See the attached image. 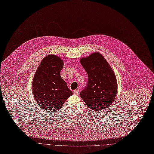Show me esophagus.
<instances>
[{
  "instance_id": "obj_1",
  "label": "esophagus",
  "mask_w": 154,
  "mask_h": 154,
  "mask_svg": "<svg viewBox=\"0 0 154 154\" xmlns=\"http://www.w3.org/2000/svg\"><path fill=\"white\" fill-rule=\"evenodd\" d=\"M73 93H74V95H78L79 94V89H76L73 91Z\"/></svg>"
}]
</instances>
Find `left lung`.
Masks as SVG:
<instances>
[{
	"mask_svg": "<svg viewBox=\"0 0 154 154\" xmlns=\"http://www.w3.org/2000/svg\"><path fill=\"white\" fill-rule=\"evenodd\" d=\"M88 75L87 84L80 96L88 108L101 111L110 106L117 91L116 75L107 60L99 53L80 60Z\"/></svg>",
	"mask_w": 154,
	"mask_h": 154,
	"instance_id": "left-lung-1",
	"label": "left lung"
}]
</instances>
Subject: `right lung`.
<instances>
[{"label":"right lung","mask_w":154,"mask_h":154,"mask_svg":"<svg viewBox=\"0 0 154 154\" xmlns=\"http://www.w3.org/2000/svg\"><path fill=\"white\" fill-rule=\"evenodd\" d=\"M63 60L49 55L40 62L35 72L32 90L38 106L47 112L59 110L64 102L73 94L60 76Z\"/></svg>","instance_id":"add662e5"}]
</instances>
